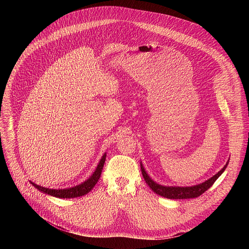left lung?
Masks as SVG:
<instances>
[{"mask_svg": "<svg viewBox=\"0 0 249 249\" xmlns=\"http://www.w3.org/2000/svg\"><path fill=\"white\" fill-rule=\"evenodd\" d=\"M228 162L224 165V167L221 169L220 172H218L215 176H213L211 178H209L208 180L202 182V184L192 186V187H165L162 185L158 184L154 180H152L147 173L145 172L144 167H143L142 163L140 162V167H141V173L143 178H144L146 184L148 187L155 193L163 198L167 199H192V198H197L199 196H201L203 193H205L208 189H210L216 179L223 174V172L226 169Z\"/></svg>", "mask_w": 249, "mask_h": 249, "instance_id": "8db88e82", "label": "left lung"}]
</instances>
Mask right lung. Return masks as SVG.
Masks as SVG:
<instances>
[{
	"mask_svg": "<svg viewBox=\"0 0 249 249\" xmlns=\"http://www.w3.org/2000/svg\"><path fill=\"white\" fill-rule=\"evenodd\" d=\"M105 160H106V153L103 155V158L101 159L96 171L94 172V174L91 175L87 180H85L84 182H82L81 185H77L75 187L72 188H69V189H59V190H55V189H48V188H44L41 186H38L34 182L30 181L31 184L40 192H43L44 194L50 195L52 197H56V198H62V199H71V198H77V197H82V196L88 194L91 189L95 187V185L97 184V181L99 180L101 174H102V169L105 163Z\"/></svg>",
	"mask_w": 249,
	"mask_h": 249,
	"instance_id": "right-lung-1",
	"label": "right lung"
}]
</instances>
